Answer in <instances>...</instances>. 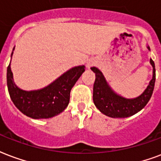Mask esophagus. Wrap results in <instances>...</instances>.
Wrapping results in <instances>:
<instances>
[{"mask_svg": "<svg viewBox=\"0 0 161 161\" xmlns=\"http://www.w3.org/2000/svg\"><path fill=\"white\" fill-rule=\"evenodd\" d=\"M94 65V61H93V60H89L88 62H87V67L88 68H90L91 67H93Z\"/></svg>", "mask_w": 161, "mask_h": 161, "instance_id": "obj_1", "label": "esophagus"}]
</instances>
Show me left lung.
<instances>
[{
	"label": "left lung",
	"mask_w": 161,
	"mask_h": 161,
	"mask_svg": "<svg viewBox=\"0 0 161 161\" xmlns=\"http://www.w3.org/2000/svg\"><path fill=\"white\" fill-rule=\"evenodd\" d=\"M147 48L150 51L149 46ZM150 64L153 67V78L143 94L133 99H127L116 94L108 84L102 72L97 67H91L95 73L93 100L97 109L104 115L112 118H126L140 111L149 102L154 91L155 67L152 59H150Z\"/></svg>",
	"instance_id": "1"
}]
</instances>
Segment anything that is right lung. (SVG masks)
Returning a JSON list of instances; mask_svg holds the SVG:
<instances>
[{
	"label": "right lung",
	"mask_w": 161,
	"mask_h": 161,
	"mask_svg": "<svg viewBox=\"0 0 161 161\" xmlns=\"http://www.w3.org/2000/svg\"><path fill=\"white\" fill-rule=\"evenodd\" d=\"M10 64L7 72L10 97L22 113L33 119L51 118L61 113L69 104L71 89L85 71L84 66L72 67L45 88L26 91L15 84Z\"/></svg>",
	"instance_id": "1"
}]
</instances>
